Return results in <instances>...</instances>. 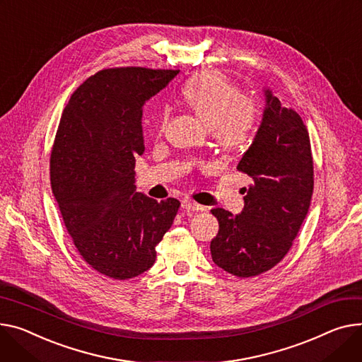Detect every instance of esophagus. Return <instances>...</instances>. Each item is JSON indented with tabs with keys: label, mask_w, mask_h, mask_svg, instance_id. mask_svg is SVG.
Returning <instances> with one entry per match:
<instances>
[{
	"label": "esophagus",
	"mask_w": 362,
	"mask_h": 362,
	"mask_svg": "<svg viewBox=\"0 0 362 362\" xmlns=\"http://www.w3.org/2000/svg\"><path fill=\"white\" fill-rule=\"evenodd\" d=\"M182 206L186 209V211H204L205 209V206L204 205H199V204H197L195 201H190V199H185L183 202H182Z\"/></svg>",
	"instance_id": "obj_1"
}]
</instances>
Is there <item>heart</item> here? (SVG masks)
Listing matches in <instances>:
<instances>
[{"mask_svg":"<svg viewBox=\"0 0 362 362\" xmlns=\"http://www.w3.org/2000/svg\"><path fill=\"white\" fill-rule=\"evenodd\" d=\"M182 99L206 127L216 146L227 153L246 148L259 117V102L255 95L240 93L238 87L218 71H202L187 80ZM168 117L164 109L157 119V132H163Z\"/></svg>","mask_w":362,"mask_h":362,"instance_id":"heart-1","label":"heart"}]
</instances>
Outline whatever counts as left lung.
I'll use <instances>...</instances> for the list:
<instances>
[{
    "instance_id": "left-lung-1",
    "label": "left lung",
    "mask_w": 362,
    "mask_h": 362,
    "mask_svg": "<svg viewBox=\"0 0 362 362\" xmlns=\"http://www.w3.org/2000/svg\"><path fill=\"white\" fill-rule=\"evenodd\" d=\"M260 127L237 170L252 177L242 214L211 209L220 230L211 242L216 267L250 278L272 269L293 246L308 212L315 173L308 131L271 90Z\"/></svg>"
}]
</instances>
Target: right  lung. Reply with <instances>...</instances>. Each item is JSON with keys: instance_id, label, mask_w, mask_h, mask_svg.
Returning <instances> with one entry per match:
<instances>
[{"instance_id": "add662e5", "label": "right lung", "mask_w": 362, "mask_h": 362, "mask_svg": "<svg viewBox=\"0 0 362 362\" xmlns=\"http://www.w3.org/2000/svg\"><path fill=\"white\" fill-rule=\"evenodd\" d=\"M179 69L107 68L88 77L68 100L51 153L52 194L81 257L113 279L150 269L156 246L180 202L136 190L135 158L146 146L142 106Z\"/></svg>"}]
</instances>
